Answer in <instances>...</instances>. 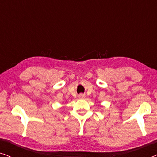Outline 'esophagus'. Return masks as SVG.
Wrapping results in <instances>:
<instances>
[{"label":"esophagus","instance_id":"esophagus-1","mask_svg":"<svg viewBox=\"0 0 157 157\" xmlns=\"http://www.w3.org/2000/svg\"><path fill=\"white\" fill-rule=\"evenodd\" d=\"M78 97L80 98H85V95H84V94H79V95H78Z\"/></svg>","mask_w":157,"mask_h":157}]
</instances>
